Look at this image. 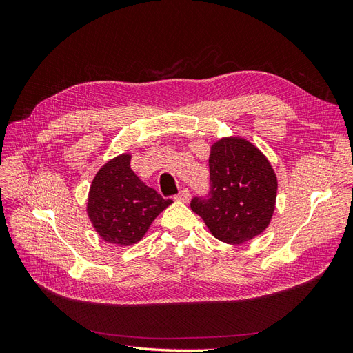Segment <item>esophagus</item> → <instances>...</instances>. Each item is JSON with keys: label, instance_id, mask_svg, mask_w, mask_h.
<instances>
[{"label": "esophagus", "instance_id": "esophagus-1", "mask_svg": "<svg viewBox=\"0 0 353 353\" xmlns=\"http://www.w3.org/2000/svg\"><path fill=\"white\" fill-rule=\"evenodd\" d=\"M176 200H179V201H184V203H187L188 200H190V191H188V188H183L179 191V193L176 194V197H175Z\"/></svg>", "mask_w": 353, "mask_h": 353}]
</instances>
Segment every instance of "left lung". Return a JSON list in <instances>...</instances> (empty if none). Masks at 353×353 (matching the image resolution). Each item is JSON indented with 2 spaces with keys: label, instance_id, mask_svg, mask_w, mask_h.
<instances>
[{
  "label": "left lung",
  "instance_id": "obj_1",
  "mask_svg": "<svg viewBox=\"0 0 353 353\" xmlns=\"http://www.w3.org/2000/svg\"><path fill=\"white\" fill-rule=\"evenodd\" d=\"M210 188L190 206L213 237L241 244L270 225L276 199V176L266 157L249 141L222 138L210 148Z\"/></svg>",
  "mask_w": 353,
  "mask_h": 353
}]
</instances>
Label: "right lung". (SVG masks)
I'll return each instance as SVG.
<instances>
[{
	"label": "right lung",
	"instance_id": "1",
	"mask_svg": "<svg viewBox=\"0 0 353 353\" xmlns=\"http://www.w3.org/2000/svg\"><path fill=\"white\" fill-rule=\"evenodd\" d=\"M172 200L147 187L131 169V156L112 159L95 175L88 197V216L99 236L130 245L143 239L148 227Z\"/></svg>",
	"mask_w": 353,
	"mask_h": 353
}]
</instances>
